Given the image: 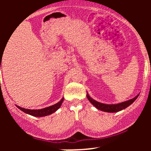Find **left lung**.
<instances>
[{"label": "left lung", "instance_id": "left-lung-1", "mask_svg": "<svg viewBox=\"0 0 151 151\" xmlns=\"http://www.w3.org/2000/svg\"><path fill=\"white\" fill-rule=\"evenodd\" d=\"M138 96H139V93L136 96H135L134 98L128 100V101L121 102V103L119 104H106L100 103V102L96 101V100L93 99L92 98L90 97L88 93H86V97L89 99L90 103H91V104L94 106L99 110H101L102 111L105 112H109V113H115V112L120 111L123 110V109H125L126 107L129 106L131 104H133L135 101V100L138 98Z\"/></svg>", "mask_w": 151, "mask_h": 151}]
</instances>
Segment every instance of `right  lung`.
Returning <instances> with one entry per match:
<instances>
[{
	"instance_id": "right-lung-1",
	"label": "right lung",
	"mask_w": 151,
	"mask_h": 151,
	"mask_svg": "<svg viewBox=\"0 0 151 151\" xmlns=\"http://www.w3.org/2000/svg\"><path fill=\"white\" fill-rule=\"evenodd\" d=\"M64 101V98H62L58 103L55 104L52 106H50L46 107V108L41 109H27L25 108H22V107L18 106L16 105V106L18 107L19 109L23 111L24 113H26L27 114H30L31 116H33L36 117H42V116H46L50 115V114H53L54 112L56 111L58 109H60V107L61 106L62 102Z\"/></svg>"
}]
</instances>
